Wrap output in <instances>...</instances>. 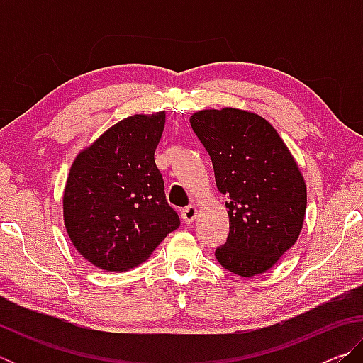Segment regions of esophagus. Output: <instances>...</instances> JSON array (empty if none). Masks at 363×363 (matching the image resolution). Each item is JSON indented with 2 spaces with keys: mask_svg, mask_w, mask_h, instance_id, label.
<instances>
[{
  "mask_svg": "<svg viewBox=\"0 0 363 363\" xmlns=\"http://www.w3.org/2000/svg\"><path fill=\"white\" fill-rule=\"evenodd\" d=\"M196 208L194 206V205H189V206H186L184 208V210L181 211V216H182V220L186 224H192L194 220H195V218H196Z\"/></svg>",
  "mask_w": 363,
  "mask_h": 363,
  "instance_id": "esophagus-1",
  "label": "esophagus"
}]
</instances>
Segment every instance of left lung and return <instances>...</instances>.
Returning a JSON list of instances; mask_svg holds the SVG:
<instances>
[{
	"mask_svg": "<svg viewBox=\"0 0 363 363\" xmlns=\"http://www.w3.org/2000/svg\"><path fill=\"white\" fill-rule=\"evenodd\" d=\"M190 125L227 196L229 237L216 248V259L242 277L266 272L303 227L307 192L296 162L274 126L256 113L201 110Z\"/></svg>",
	"mask_w": 363,
	"mask_h": 363,
	"instance_id": "left-lung-1",
	"label": "left lung"
}]
</instances>
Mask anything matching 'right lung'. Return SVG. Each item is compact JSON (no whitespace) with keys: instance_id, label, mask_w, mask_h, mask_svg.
<instances>
[{"instance_id":"add662e5","label":"right lung","mask_w":363,"mask_h":363,"mask_svg":"<svg viewBox=\"0 0 363 363\" xmlns=\"http://www.w3.org/2000/svg\"><path fill=\"white\" fill-rule=\"evenodd\" d=\"M163 128L164 112L128 116L72 164L64 190L65 229L96 267H136L181 225L153 157Z\"/></svg>"}]
</instances>
